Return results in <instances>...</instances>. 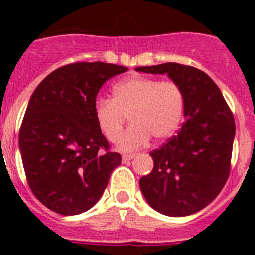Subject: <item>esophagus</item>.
<instances>
[{"label":"esophagus","mask_w":255,"mask_h":255,"mask_svg":"<svg viewBox=\"0 0 255 255\" xmlns=\"http://www.w3.org/2000/svg\"><path fill=\"white\" fill-rule=\"evenodd\" d=\"M135 157V154H131V153H126V154H123V161H130Z\"/></svg>","instance_id":"obj_1"}]
</instances>
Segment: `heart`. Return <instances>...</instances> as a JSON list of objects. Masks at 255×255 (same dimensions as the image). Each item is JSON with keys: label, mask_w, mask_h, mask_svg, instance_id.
<instances>
[{"label": "heart", "mask_w": 255, "mask_h": 255, "mask_svg": "<svg viewBox=\"0 0 255 255\" xmlns=\"http://www.w3.org/2000/svg\"><path fill=\"white\" fill-rule=\"evenodd\" d=\"M185 108L181 87L171 80L134 76L112 88L111 100H98L94 105L97 125L111 143L121 136L125 116L131 125L120 140L123 150H134L149 141L170 138L177 129Z\"/></svg>", "instance_id": "heart-1"}]
</instances>
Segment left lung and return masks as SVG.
<instances>
[{"instance_id":"8db88e82","label":"left lung","mask_w":255,"mask_h":255,"mask_svg":"<svg viewBox=\"0 0 255 255\" xmlns=\"http://www.w3.org/2000/svg\"><path fill=\"white\" fill-rule=\"evenodd\" d=\"M135 70L167 74L185 96L186 120L177 135L150 152L154 166L139 181L140 190L149 206L162 215H193L208 206L229 179L234 115L220 88L197 67L166 62Z\"/></svg>"}]
</instances>
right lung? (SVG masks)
Instances as JSON below:
<instances>
[{"instance_id": "obj_1", "label": "right lung", "mask_w": 255, "mask_h": 255, "mask_svg": "<svg viewBox=\"0 0 255 255\" xmlns=\"http://www.w3.org/2000/svg\"><path fill=\"white\" fill-rule=\"evenodd\" d=\"M128 67L74 62L52 71L30 97L19 132L29 188L40 203L64 216L80 215L102 197L121 155L97 125V94Z\"/></svg>"}]
</instances>
